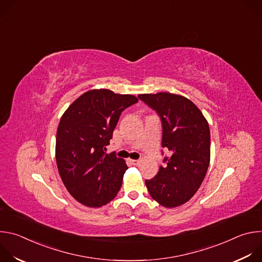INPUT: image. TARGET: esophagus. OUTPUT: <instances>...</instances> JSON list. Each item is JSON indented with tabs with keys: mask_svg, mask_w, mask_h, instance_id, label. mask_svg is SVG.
<instances>
[{
	"mask_svg": "<svg viewBox=\"0 0 262 262\" xmlns=\"http://www.w3.org/2000/svg\"><path fill=\"white\" fill-rule=\"evenodd\" d=\"M130 163L134 165V166H137L140 164V161L139 160H130Z\"/></svg>",
	"mask_w": 262,
	"mask_h": 262,
	"instance_id": "obj_1",
	"label": "esophagus"
}]
</instances>
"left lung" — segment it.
I'll use <instances>...</instances> for the list:
<instances>
[{
  "label": "left lung",
  "instance_id": "1",
  "mask_svg": "<svg viewBox=\"0 0 262 262\" xmlns=\"http://www.w3.org/2000/svg\"><path fill=\"white\" fill-rule=\"evenodd\" d=\"M155 110L163 126L162 146L170 152L152 179L145 180L149 194L171 208L188 202L198 191L210 160V132L197 105L168 92L138 96Z\"/></svg>",
  "mask_w": 262,
  "mask_h": 262
}]
</instances>
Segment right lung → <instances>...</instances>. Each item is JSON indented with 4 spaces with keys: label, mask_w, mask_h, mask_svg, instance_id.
Instances as JSON below:
<instances>
[{
    "label": "right lung",
    "mask_w": 262,
    "mask_h": 262,
    "mask_svg": "<svg viewBox=\"0 0 262 262\" xmlns=\"http://www.w3.org/2000/svg\"><path fill=\"white\" fill-rule=\"evenodd\" d=\"M138 102L107 89L85 92L61 117L56 162L69 194L89 207H100L118 194L127 170L123 159L105 154L122 112Z\"/></svg>",
    "instance_id": "add662e5"
}]
</instances>
